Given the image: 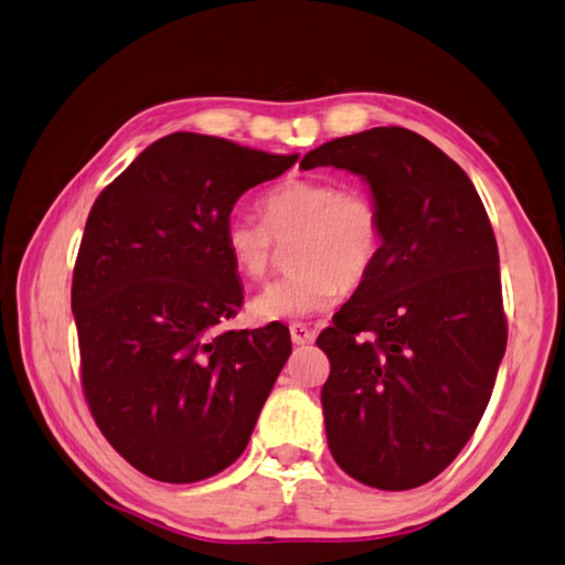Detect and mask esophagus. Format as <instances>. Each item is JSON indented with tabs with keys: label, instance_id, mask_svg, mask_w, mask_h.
<instances>
[{
	"label": "esophagus",
	"instance_id": "1",
	"mask_svg": "<svg viewBox=\"0 0 565 565\" xmlns=\"http://www.w3.org/2000/svg\"><path fill=\"white\" fill-rule=\"evenodd\" d=\"M290 337H292V344H297V347L315 342V332L305 324H290Z\"/></svg>",
	"mask_w": 565,
	"mask_h": 565
}]
</instances>
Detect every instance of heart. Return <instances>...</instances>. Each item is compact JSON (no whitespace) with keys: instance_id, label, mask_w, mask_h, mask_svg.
I'll use <instances>...</instances> for the list:
<instances>
[{"instance_id":"heart-1","label":"heart","mask_w":565,"mask_h":565,"mask_svg":"<svg viewBox=\"0 0 565 565\" xmlns=\"http://www.w3.org/2000/svg\"><path fill=\"white\" fill-rule=\"evenodd\" d=\"M260 221L231 214L223 223V248L238 275L263 280L275 241H295L292 273L250 300L258 322L305 319L332 307L344 287L364 282L383 248V216L374 196L339 189L322 179H287L260 199Z\"/></svg>"}]
</instances>
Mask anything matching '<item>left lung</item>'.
<instances>
[{"mask_svg": "<svg viewBox=\"0 0 565 565\" xmlns=\"http://www.w3.org/2000/svg\"><path fill=\"white\" fill-rule=\"evenodd\" d=\"M300 167L359 174L383 216L374 270L317 337L329 450L361 484L420 487L472 438L507 349L492 223L470 177L406 127L337 137Z\"/></svg>", "mask_w": 565, "mask_h": 565, "instance_id": "1", "label": "left lung"}]
</instances>
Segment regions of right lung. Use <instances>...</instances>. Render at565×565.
Returning <instances> with one entry per match:
<instances>
[{
	"label": "right lung",
	"mask_w": 565,
	"mask_h": 565,
	"mask_svg": "<svg viewBox=\"0 0 565 565\" xmlns=\"http://www.w3.org/2000/svg\"><path fill=\"white\" fill-rule=\"evenodd\" d=\"M297 154L174 132L103 189L85 221L71 310L83 391L135 470L189 484L226 470L292 351L287 327L218 332L243 285L223 223Z\"/></svg>",
	"instance_id": "add662e5"
}]
</instances>
